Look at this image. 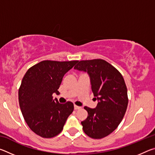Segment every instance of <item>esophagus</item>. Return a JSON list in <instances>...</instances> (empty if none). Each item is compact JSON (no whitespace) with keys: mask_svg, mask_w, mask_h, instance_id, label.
Returning a JSON list of instances; mask_svg holds the SVG:
<instances>
[{"mask_svg":"<svg viewBox=\"0 0 155 155\" xmlns=\"http://www.w3.org/2000/svg\"><path fill=\"white\" fill-rule=\"evenodd\" d=\"M74 109H75V110H77V109H81V107H78V106H77V105H74Z\"/></svg>","mask_w":155,"mask_h":155,"instance_id":"obj_1","label":"esophagus"}]
</instances>
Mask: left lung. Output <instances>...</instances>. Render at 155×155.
<instances>
[{
	"label": "left lung",
	"instance_id": "8db88e82",
	"mask_svg": "<svg viewBox=\"0 0 155 155\" xmlns=\"http://www.w3.org/2000/svg\"><path fill=\"white\" fill-rule=\"evenodd\" d=\"M74 68L88 73L94 98L98 101L96 108L84 107L88 115L81 122L83 131L93 139L107 137L118 127L127 111L128 98L124 78L101 59L80 61Z\"/></svg>",
	"mask_w": 155,
	"mask_h": 155
}]
</instances>
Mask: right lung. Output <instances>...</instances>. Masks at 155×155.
Segmentation results:
<instances>
[{"label":"right lung","mask_w":155,"mask_h":155,"mask_svg":"<svg viewBox=\"0 0 155 155\" xmlns=\"http://www.w3.org/2000/svg\"><path fill=\"white\" fill-rule=\"evenodd\" d=\"M78 62L45 60L31 67L22 78L18 91L21 111L31 130L41 137L59 135L74 110L71 102L60 104L52 94L59 93L64 74Z\"/></svg>","instance_id":"add662e5"}]
</instances>
